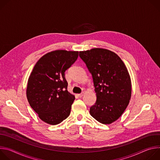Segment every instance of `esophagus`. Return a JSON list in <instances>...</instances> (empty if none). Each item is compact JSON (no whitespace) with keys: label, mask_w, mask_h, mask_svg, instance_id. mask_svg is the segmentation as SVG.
<instances>
[{"label":"esophagus","mask_w":160,"mask_h":160,"mask_svg":"<svg viewBox=\"0 0 160 160\" xmlns=\"http://www.w3.org/2000/svg\"><path fill=\"white\" fill-rule=\"evenodd\" d=\"M83 94H84V93H83V92H82V93H81V94H78L77 96H78L79 98H82V97L83 96Z\"/></svg>","instance_id":"1"}]
</instances>
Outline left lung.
I'll return each instance as SVG.
<instances>
[{"label":"left lung","instance_id":"obj_1","mask_svg":"<svg viewBox=\"0 0 160 160\" xmlns=\"http://www.w3.org/2000/svg\"><path fill=\"white\" fill-rule=\"evenodd\" d=\"M79 56L92 75L97 100L90 114L102 124L118 120L131 98L129 73L121 58L111 51L94 48L80 51Z\"/></svg>","mask_w":160,"mask_h":160}]
</instances>
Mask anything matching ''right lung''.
Returning <instances> with one entry per match:
<instances>
[{"label": "right lung", "mask_w": 160, "mask_h": 160, "mask_svg": "<svg viewBox=\"0 0 160 160\" xmlns=\"http://www.w3.org/2000/svg\"><path fill=\"white\" fill-rule=\"evenodd\" d=\"M78 51L57 50L43 56L28 78L27 97L38 117L57 125L69 117L75 96L67 90L64 72L76 61Z\"/></svg>", "instance_id": "1"}]
</instances>
